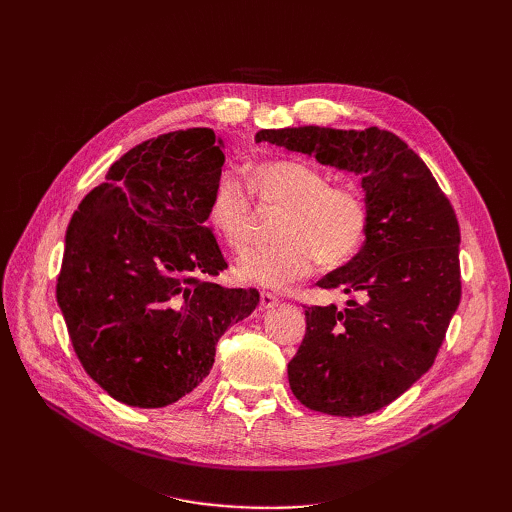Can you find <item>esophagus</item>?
Returning a JSON list of instances; mask_svg holds the SVG:
<instances>
[{"label":"esophagus","instance_id":"34e87169","mask_svg":"<svg viewBox=\"0 0 512 512\" xmlns=\"http://www.w3.org/2000/svg\"><path fill=\"white\" fill-rule=\"evenodd\" d=\"M277 303H280V299H277L273 292H267V290L260 292V305H262V309H271V307H275Z\"/></svg>","mask_w":512,"mask_h":512}]
</instances>
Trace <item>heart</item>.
<instances>
[{
  "label": "heart",
  "instance_id": "b5f03b06",
  "mask_svg": "<svg viewBox=\"0 0 512 512\" xmlns=\"http://www.w3.org/2000/svg\"><path fill=\"white\" fill-rule=\"evenodd\" d=\"M250 188L258 203L282 207L275 220V243L245 250L237 277L245 284L284 288L314 269H337L356 256L367 237L369 207L350 183H329L320 168L301 160H267L250 168ZM252 200L235 177L213 185L207 205L211 230L232 250L252 232Z\"/></svg>",
  "mask_w": 512,
  "mask_h": 512
}]
</instances>
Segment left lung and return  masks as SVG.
<instances>
[{
  "instance_id": "8db88e82",
  "label": "left lung",
  "mask_w": 512,
  "mask_h": 512,
  "mask_svg": "<svg viewBox=\"0 0 512 512\" xmlns=\"http://www.w3.org/2000/svg\"><path fill=\"white\" fill-rule=\"evenodd\" d=\"M256 143L359 175L369 207L359 254L318 282L361 301L305 309L303 344L288 363L294 397L333 416L389 406L433 365L459 307L461 235L451 203L393 132L301 126L260 130Z\"/></svg>"
}]
</instances>
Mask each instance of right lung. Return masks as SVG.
Returning a JSON list of instances; mask_svg holds the SVG:
<instances>
[{
    "instance_id": "1",
    "label": "right lung",
    "mask_w": 512,
    "mask_h": 512,
    "mask_svg": "<svg viewBox=\"0 0 512 512\" xmlns=\"http://www.w3.org/2000/svg\"><path fill=\"white\" fill-rule=\"evenodd\" d=\"M209 128L168 132L121 156L66 230L57 303L87 374L113 399L164 408L190 395L258 290L224 288L207 224L224 166Z\"/></svg>"
}]
</instances>
